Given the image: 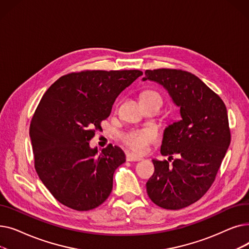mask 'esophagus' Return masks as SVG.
<instances>
[{"label": "esophagus", "instance_id": "34e87169", "mask_svg": "<svg viewBox=\"0 0 249 249\" xmlns=\"http://www.w3.org/2000/svg\"><path fill=\"white\" fill-rule=\"evenodd\" d=\"M126 160H127V161H139V160H142L143 159L141 158V156H138V155H136V154L127 153Z\"/></svg>", "mask_w": 249, "mask_h": 249}]
</instances>
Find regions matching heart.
<instances>
[{
  "instance_id": "heart-1",
  "label": "heart",
  "mask_w": 249,
  "mask_h": 249,
  "mask_svg": "<svg viewBox=\"0 0 249 249\" xmlns=\"http://www.w3.org/2000/svg\"><path fill=\"white\" fill-rule=\"evenodd\" d=\"M156 98L161 101L160 95L155 90H145L141 95V99ZM158 131L152 127H146L141 129H130L121 134V140L126 146L136 152L146 151L150 143L158 139Z\"/></svg>"
}]
</instances>
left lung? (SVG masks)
<instances>
[{
  "instance_id": "left-lung-1",
  "label": "left lung",
  "mask_w": 249,
  "mask_h": 249,
  "mask_svg": "<svg viewBox=\"0 0 249 249\" xmlns=\"http://www.w3.org/2000/svg\"><path fill=\"white\" fill-rule=\"evenodd\" d=\"M161 85L179 107L181 119L163 132L162 155L152 160L154 174L146 182L147 195L167 210H179L200 200L215 180L229 147L231 135L224 102L198 76L172 69L145 71L142 81Z\"/></svg>"
}]
</instances>
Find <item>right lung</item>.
<instances>
[{"label":"right lung","instance_id":"add662e5","mask_svg":"<svg viewBox=\"0 0 249 249\" xmlns=\"http://www.w3.org/2000/svg\"><path fill=\"white\" fill-rule=\"evenodd\" d=\"M142 74L138 70L71 72L45 91L30 124L34 166L62 205L89 211L108 199L125 153L110 144L98 154L89 142L116 98Z\"/></svg>","mask_w":249,"mask_h":249}]
</instances>
